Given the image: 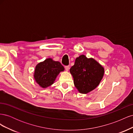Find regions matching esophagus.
Listing matches in <instances>:
<instances>
[{
	"mask_svg": "<svg viewBox=\"0 0 133 133\" xmlns=\"http://www.w3.org/2000/svg\"><path fill=\"white\" fill-rule=\"evenodd\" d=\"M65 69L66 71H68L69 69V66H65Z\"/></svg>",
	"mask_w": 133,
	"mask_h": 133,
	"instance_id": "esophagus-1",
	"label": "esophagus"
}]
</instances>
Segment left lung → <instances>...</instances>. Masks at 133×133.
<instances>
[{
  "label": "left lung",
  "instance_id": "obj_1",
  "mask_svg": "<svg viewBox=\"0 0 133 133\" xmlns=\"http://www.w3.org/2000/svg\"><path fill=\"white\" fill-rule=\"evenodd\" d=\"M76 89L82 94H87L97 87L103 79L104 68L93 58L81 55L76 58L70 69Z\"/></svg>",
  "mask_w": 133,
  "mask_h": 133
}]
</instances>
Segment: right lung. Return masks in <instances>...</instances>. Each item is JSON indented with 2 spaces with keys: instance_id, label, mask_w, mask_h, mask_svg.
<instances>
[{
  "instance_id": "1",
  "label": "right lung",
  "mask_w": 133,
  "mask_h": 133,
  "mask_svg": "<svg viewBox=\"0 0 133 133\" xmlns=\"http://www.w3.org/2000/svg\"><path fill=\"white\" fill-rule=\"evenodd\" d=\"M64 70V68L60 62L48 58L35 66L34 78L40 87L46 88L52 85L60 72Z\"/></svg>"
}]
</instances>
